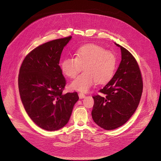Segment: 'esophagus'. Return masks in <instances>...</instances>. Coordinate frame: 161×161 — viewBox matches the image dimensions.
Returning <instances> with one entry per match:
<instances>
[{
	"label": "esophagus",
	"instance_id": "34e87169",
	"mask_svg": "<svg viewBox=\"0 0 161 161\" xmlns=\"http://www.w3.org/2000/svg\"><path fill=\"white\" fill-rule=\"evenodd\" d=\"M78 96H79V98H84L85 97V94H83V93H78Z\"/></svg>",
	"mask_w": 161,
	"mask_h": 161
}]
</instances>
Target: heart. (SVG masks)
Returning a JSON list of instances; mask_svg holds the SVG:
<instances>
[{"mask_svg": "<svg viewBox=\"0 0 161 161\" xmlns=\"http://www.w3.org/2000/svg\"><path fill=\"white\" fill-rule=\"evenodd\" d=\"M75 58L68 57L61 63L63 74L70 78L84 72L71 83L73 90L86 93L96 83H104L113 76L116 67V57L111 51L95 44H88L75 51Z\"/></svg>", "mask_w": 161, "mask_h": 161, "instance_id": "heart-1", "label": "heart"}]
</instances>
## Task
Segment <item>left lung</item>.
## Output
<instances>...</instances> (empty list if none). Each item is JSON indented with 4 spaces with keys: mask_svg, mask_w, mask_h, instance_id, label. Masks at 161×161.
<instances>
[{
    "mask_svg": "<svg viewBox=\"0 0 161 161\" xmlns=\"http://www.w3.org/2000/svg\"><path fill=\"white\" fill-rule=\"evenodd\" d=\"M121 61L113 78L99 90L102 95L93 96L92 116L94 122L107 130L118 128L132 116L139 104L143 81L138 63L131 53L118 43Z\"/></svg>",
    "mask_w": 161,
    "mask_h": 161,
    "instance_id": "1",
    "label": "left lung"
}]
</instances>
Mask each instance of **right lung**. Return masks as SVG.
Masks as SVG:
<instances>
[{
    "label": "right lung",
    "instance_id": "1",
    "mask_svg": "<svg viewBox=\"0 0 161 161\" xmlns=\"http://www.w3.org/2000/svg\"><path fill=\"white\" fill-rule=\"evenodd\" d=\"M71 38L53 40L36 47L25 57L19 69L18 86L25 109L36 125L50 131L68 123L79 99L75 92L63 94L66 81L59 61Z\"/></svg>",
    "mask_w": 161,
    "mask_h": 161
}]
</instances>
